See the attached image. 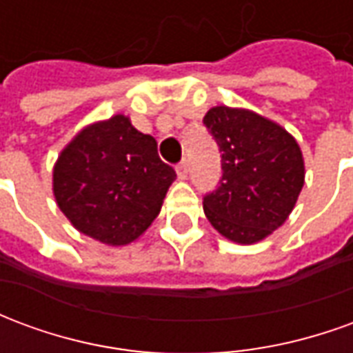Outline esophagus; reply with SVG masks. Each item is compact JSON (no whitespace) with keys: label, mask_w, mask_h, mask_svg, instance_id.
<instances>
[{"label":"esophagus","mask_w":353,"mask_h":353,"mask_svg":"<svg viewBox=\"0 0 353 353\" xmlns=\"http://www.w3.org/2000/svg\"><path fill=\"white\" fill-rule=\"evenodd\" d=\"M176 174L179 179H187V174H189V168H187V162H179L176 166Z\"/></svg>","instance_id":"1"}]
</instances>
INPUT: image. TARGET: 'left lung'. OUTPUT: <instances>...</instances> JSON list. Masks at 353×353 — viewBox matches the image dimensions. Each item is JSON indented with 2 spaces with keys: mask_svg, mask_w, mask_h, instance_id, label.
<instances>
[{
  "mask_svg": "<svg viewBox=\"0 0 353 353\" xmlns=\"http://www.w3.org/2000/svg\"><path fill=\"white\" fill-rule=\"evenodd\" d=\"M204 124L221 151L219 187L204 196V214L221 236L257 244L280 229L304 185V159L283 126L244 108L217 105Z\"/></svg>",
  "mask_w": 353,
  "mask_h": 353,
  "instance_id": "8db88e82",
  "label": "left lung"
}]
</instances>
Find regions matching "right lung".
Here are the masks:
<instances>
[{
  "label": "right lung",
  "instance_id": "1",
  "mask_svg": "<svg viewBox=\"0 0 353 353\" xmlns=\"http://www.w3.org/2000/svg\"><path fill=\"white\" fill-rule=\"evenodd\" d=\"M174 179L157 139L136 130L126 115H113L87 124L60 151L52 192L81 234L119 248L151 227Z\"/></svg>",
  "mask_w": 353,
  "mask_h": 353
}]
</instances>
